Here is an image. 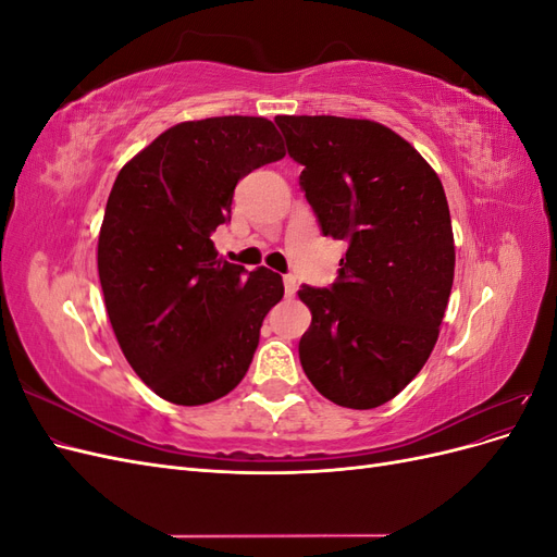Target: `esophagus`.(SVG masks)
<instances>
[{"label": "esophagus", "mask_w": 557, "mask_h": 557, "mask_svg": "<svg viewBox=\"0 0 557 557\" xmlns=\"http://www.w3.org/2000/svg\"><path fill=\"white\" fill-rule=\"evenodd\" d=\"M283 285H285V295L293 297L297 293V278L295 276H283Z\"/></svg>", "instance_id": "1"}]
</instances>
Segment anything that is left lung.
Returning <instances> with one entry per match:
<instances>
[{"label": "left lung", "instance_id": "8db88e82", "mask_svg": "<svg viewBox=\"0 0 557 557\" xmlns=\"http://www.w3.org/2000/svg\"><path fill=\"white\" fill-rule=\"evenodd\" d=\"M299 188L325 237L346 242L330 288L301 285L311 327L299 362L315 391L376 409L423 369L455 269L444 185L418 150L372 121L278 115Z\"/></svg>", "mask_w": 557, "mask_h": 557}]
</instances>
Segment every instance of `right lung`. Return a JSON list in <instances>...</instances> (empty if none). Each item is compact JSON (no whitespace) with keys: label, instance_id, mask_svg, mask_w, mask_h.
<instances>
[{"label":"right lung","instance_id":"right-lung-1","mask_svg":"<svg viewBox=\"0 0 557 557\" xmlns=\"http://www.w3.org/2000/svg\"><path fill=\"white\" fill-rule=\"evenodd\" d=\"M285 156L267 117L174 125L117 174L97 244L115 339L162 399L199 407L239 385L283 278L218 260L237 183Z\"/></svg>","mask_w":557,"mask_h":557}]
</instances>
